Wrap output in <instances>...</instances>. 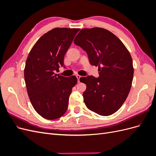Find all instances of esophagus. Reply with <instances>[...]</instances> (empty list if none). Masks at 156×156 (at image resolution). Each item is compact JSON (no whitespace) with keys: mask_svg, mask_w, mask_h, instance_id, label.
Wrapping results in <instances>:
<instances>
[{"mask_svg":"<svg viewBox=\"0 0 156 156\" xmlns=\"http://www.w3.org/2000/svg\"><path fill=\"white\" fill-rule=\"evenodd\" d=\"M76 77H77V78L78 83H80V81H81V80H80V79L81 78V76H80V75H77Z\"/></svg>","mask_w":156,"mask_h":156,"instance_id":"1","label":"esophagus"}]
</instances>
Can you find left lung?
Listing matches in <instances>:
<instances>
[{"instance_id": "1", "label": "left lung", "mask_w": 156, "mask_h": 156, "mask_svg": "<svg viewBox=\"0 0 156 156\" xmlns=\"http://www.w3.org/2000/svg\"><path fill=\"white\" fill-rule=\"evenodd\" d=\"M74 44L87 52L90 63L100 72L98 78L89 75L80 79L87 85L84 103L98 115H112L124 103L131 87L134 69L129 52L114 34L98 27L82 29Z\"/></svg>"}]
</instances>
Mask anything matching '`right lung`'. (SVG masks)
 Masks as SVG:
<instances>
[{
    "mask_svg": "<svg viewBox=\"0 0 156 156\" xmlns=\"http://www.w3.org/2000/svg\"><path fill=\"white\" fill-rule=\"evenodd\" d=\"M79 29L55 28L36 41L28 56L24 77L35 111L48 120L57 119L68 109L69 95L77 79L55 74L64 66V55Z\"/></svg>",
    "mask_w": 156,
    "mask_h": 156,
    "instance_id": "1",
    "label": "right lung"
}]
</instances>
